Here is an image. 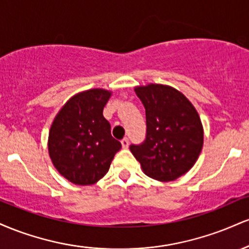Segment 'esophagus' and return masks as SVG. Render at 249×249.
Instances as JSON below:
<instances>
[{"mask_svg":"<svg viewBox=\"0 0 249 249\" xmlns=\"http://www.w3.org/2000/svg\"><path fill=\"white\" fill-rule=\"evenodd\" d=\"M121 142H122L123 148H127L128 147V139L127 138H123Z\"/></svg>","mask_w":249,"mask_h":249,"instance_id":"34e87169","label":"esophagus"}]
</instances>
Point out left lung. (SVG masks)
I'll return each instance as SVG.
<instances>
[{
    "label": "left lung",
    "mask_w": 249,
    "mask_h": 249,
    "mask_svg": "<svg viewBox=\"0 0 249 249\" xmlns=\"http://www.w3.org/2000/svg\"><path fill=\"white\" fill-rule=\"evenodd\" d=\"M146 113V138L131 145L144 173L172 181L192 168L204 144V128L192 103L180 91L162 84L134 89Z\"/></svg>",
    "instance_id": "obj_1"
}]
</instances>
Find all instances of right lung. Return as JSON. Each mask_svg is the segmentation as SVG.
Here are the masks:
<instances>
[{"label":"right lung","instance_id":"obj_1","mask_svg":"<svg viewBox=\"0 0 249 249\" xmlns=\"http://www.w3.org/2000/svg\"><path fill=\"white\" fill-rule=\"evenodd\" d=\"M111 92L91 89L64 104L49 131L48 148L56 170L76 185H92L107 173L122 144L111 136L103 108Z\"/></svg>","mask_w":249,"mask_h":249}]
</instances>
